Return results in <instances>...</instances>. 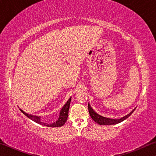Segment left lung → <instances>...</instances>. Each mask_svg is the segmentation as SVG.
<instances>
[{
	"label": "left lung",
	"instance_id": "1",
	"mask_svg": "<svg viewBox=\"0 0 156 156\" xmlns=\"http://www.w3.org/2000/svg\"><path fill=\"white\" fill-rule=\"evenodd\" d=\"M135 108H134L131 112L129 113L128 114H127L126 115L123 116V117L119 118V119H113V118H106L104 117V116L100 115L98 113L95 112V111L93 110V108L90 106V104L88 103V110H89V113L90 115L91 116L92 119L94 120L95 122L98 123L99 125H115L118 124V123H120L122 122L123 120H125V119H127L129 116L131 115L132 113L134 112V111L135 110Z\"/></svg>",
	"mask_w": 156,
	"mask_h": 156
}]
</instances>
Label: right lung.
<instances>
[{"label":"right lung","instance_id":"right-lung-1","mask_svg":"<svg viewBox=\"0 0 156 156\" xmlns=\"http://www.w3.org/2000/svg\"><path fill=\"white\" fill-rule=\"evenodd\" d=\"M71 97H70L68 99V101L66 104H64L63 107L62 108L61 111L59 112V115L57 121L50 123V124H47V123L43 122L41 121V116L38 115H34L31 114H29L26 112H24V111L22 110V109L20 108V110L22 111V113H24V114L27 116V118H29V119L33 120L35 122L38 123V124H40L42 125H44V126H47L50 127H62L65 124V122H66L67 118H68V114H69V106H70V103H71Z\"/></svg>","mask_w":156,"mask_h":156}]
</instances>
